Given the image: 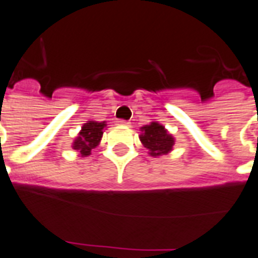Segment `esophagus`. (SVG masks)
<instances>
[{"instance_id":"esophagus-1","label":"esophagus","mask_w":258,"mask_h":258,"mask_svg":"<svg viewBox=\"0 0 258 258\" xmlns=\"http://www.w3.org/2000/svg\"><path fill=\"white\" fill-rule=\"evenodd\" d=\"M117 123H118V125H129V122H127V121H125V119H118V121H117Z\"/></svg>"}]
</instances>
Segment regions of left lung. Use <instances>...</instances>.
<instances>
[{"instance_id": "obj_1", "label": "left lung", "mask_w": 258, "mask_h": 258, "mask_svg": "<svg viewBox=\"0 0 258 258\" xmlns=\"http://www.w3.org/2000/svg\"><path fill=\"white\" fill-rule=\"evenodd\" d=\"M141 131L142 135L140 136V140L144 146L149 149V153L153 157L166 154L172 150L174 140L162 125L158 122H152L150 125L142 126Z\"/></svg>"}]
</instances>
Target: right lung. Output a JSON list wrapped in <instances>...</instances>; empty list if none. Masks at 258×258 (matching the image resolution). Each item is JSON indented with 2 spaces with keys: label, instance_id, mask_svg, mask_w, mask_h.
<instances>
[{
  "label": "right lung",
  "instance_id": "obj_1",
  "mask_svg": "<svg viewBox=\"0 0 258 258\" xmlns=\"http://www.w3.org/2000/svg\"><path fill=\"white\" fill-rule=\"evenodd\" d=\"M105 126H106V123L97 122V121H88L86 123H84L80 135L73 142V149L80 152L82 157L89 156L92 149H94L100 144Z\"/></svg>",
  "mask_w": 258,
  "mask_h": 258
}]
</instances>
